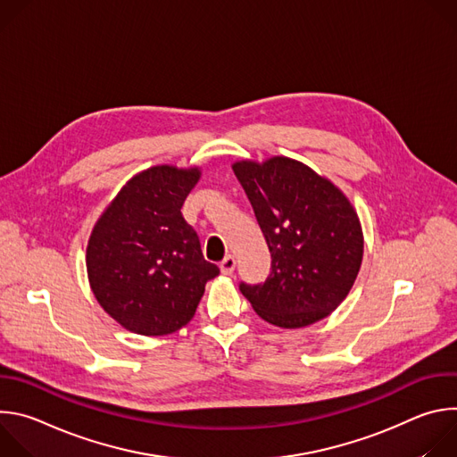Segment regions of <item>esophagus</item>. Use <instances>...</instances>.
Returning a JSON list of instances; mask_svg holds the SVG:
<instances>
[{
    "instance_id": "34e87169",
    "label": "esophagus",
    "mask_w": 457,
    "mask_h": 457,
    "mask_svg": "<svg viewBox=\"0 0 457 457\" xmlns=\"http://www.w3.org/2000/svg\"><path fill=\"white\" fill-rule=\"evenodd\" d=\"M235 266H237V260H235V256L233 254H228L222 262H220V271L224 273V275H231L233 271H235Z\"/></svg>"
}]
</instances>
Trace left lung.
<instances>
[{"label": "left lung", "instance_id": "left-lung-1", "mask_svg": "<svg viewBox=\"0 0 457 457\" xmlns=\"http://www.w3.org/2000/svg\"><path fill=\"white\" fill-rule=\"evenodd\" d=\"M271 253L260 284L240 282L260 318L286 329L333 312L351 291L363 256L358 215L345 195L309 166L273 157L233 164Z\"/></svg>", "mask_w": 457, "mask_h": 457}]
</instances>
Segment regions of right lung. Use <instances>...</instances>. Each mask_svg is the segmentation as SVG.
I'll return each instance as SVG.
<instances>
[{"instance_id":"add662e5","label":"right lung","mask_w":457,"mask_h":457,"mask_svg":"<svg viewBox=\"0 0 457 457\" xmlns=\"http://www.w3.org/2000/svg\"><path fill=\"white\" fill-rule=\"evenodd\" d=\"M197 168L154 166L117 193L88 247L90 287L124 329L162 337L186 325L220 270L204 260L201 240L180 208Z\"/></svg>"}]
</instances>
